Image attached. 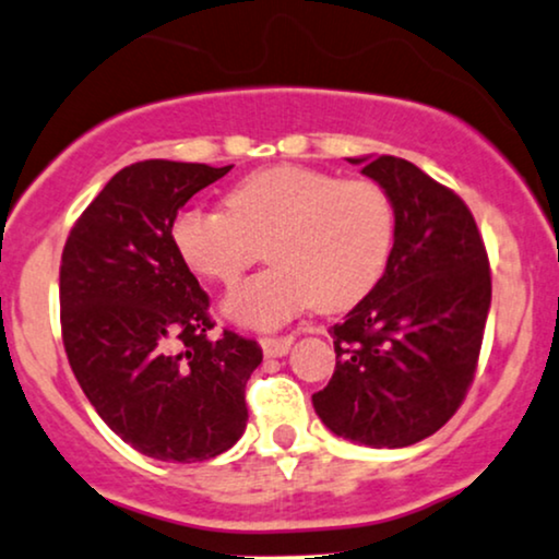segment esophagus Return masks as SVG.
<instances>
[{"mask_svg": "<svg viewBox=\"0 0 559 559\" xmlns=\"http://www.w3.org/2000/svg\"><path fill=\"white\" fill-rule=\"evenodd\" d=\"M294 337L292 335H281V337H260V345H263V353L267 358H281L286 356L288 348H292Z\"/></svg>", "mask_w": 559, "mask_h": 559, "instance_id": "34e87169", "label": "esophagus"}]
</instances>
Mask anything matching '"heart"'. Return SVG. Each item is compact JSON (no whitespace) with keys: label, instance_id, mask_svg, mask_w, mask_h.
<instances>
[{"label":"heart","instance_id":"b5f03b06","mask_svg":"<svg viewBox=\"0 0 559 559\" xmlns=\"http://www.w3.org/2000/svg\"><path fill=\"white\" fill-rule=\"evenodd\" d=\"M394 231L392 198L379 182L271 165L229 190L227 211H180L173 245L198 278L222 286L265 247L273 265L229 292L224 314L242 328L275 330L314 304L343 312L369 296L390 265Z\"/></svg>","mask_w":559,"mask_h":559}]
</instances>
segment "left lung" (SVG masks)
I'll use <instances>...</instances> for the list:
<instances>
[{
    "label": "left lung",
    "mask_w": 559,
    "mask_h": 559,
    "mask_svg": "<svg viewBox=\"0 0 559 559\" xmlns=\"http://www.w3.org/2000/svg\"><path fill=\"white\" fill-rule=\"evenodd\" d=\"M348 162L392 198L397 231L379 284L330 328L335 373L312 405L335 436L402 449L433 436L467 397L490 312V263L454 190L390 154Z\"/></svg>",
    "instance_id": "8db88e82"
}]
</instances>
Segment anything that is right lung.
Segmentation results:
<instances>
[{
	"mask_svg": "<svg viewBox=\"0 0 559 559\" xmlns=\"http://www.w3.org/2000/svg\"><path fill=\"white\" fill-rule=\"evenodd\" d=\"M231 169L146 159L84 209L61 255V337L82 392L112 433L159 462H203L247 426L255 341H211L209 294L173 245L178 211Z\"/></svg>",
	"mask_w": 559,
	"mask_h": 559,
	"instance_id": "add662e5",
	"label": "right lung"
}]
</instances>
